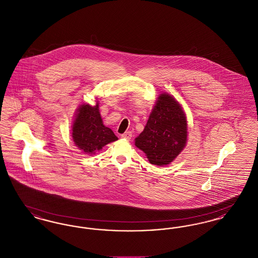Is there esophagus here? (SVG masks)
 <instances>
[{
	"mask_svg": "<svg viewBox=\"0 0 258 258\" xmlns=\"http://www.w3.org/2000/svg\"><path fill=\"white\" fill-rule=\"evenodd\" d=\"M122 137L124 138V139H127V140H130V139L133 137V134H132L131 132H125L124 134L122 135Z\"/></svg>",
	"mask_w": 258,
	"mask_h": 258,
	"instance_id": "1",
	"label": "esophagus"
}]
</instances>
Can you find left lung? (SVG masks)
<instances>
[{
	"label": "left lung",
	"mask_w": 258,
	"mask_h": 258,
	"mask_svg": "<svg viewBox=\"0 0 258 258\" xmlns=\"http://www.w3.org/2000/svg\"><path fill=\"white\" fill-rule=\"evenodd\" d=\"M186 133L181 105L168 94H161L144 131L135 138V146L146 154L150 163L166 165L184 149Z\"/></svg>",
	"instance_id": "8db88e82"
}]
</instances>
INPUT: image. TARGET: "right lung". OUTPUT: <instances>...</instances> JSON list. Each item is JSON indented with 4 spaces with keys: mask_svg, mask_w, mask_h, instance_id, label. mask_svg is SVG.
<instances>
[{
    "mask_svg": "<svg viewBox=\"0 0 258 258\" xmlns=\"http://www.w3.org/2000/svg\"><path fill=\"white\" fill-rule=\"evenodd\" d=\"M73 138L75 145L85 154H93L118 139L110 128L102 123L98 103L96 106L83 104L79 107L73 125Z\"/></svg>",
    "mask_w": 258,
    "mask_h": 258,
    "instance_id": "right-lung-1",
    "label": "right lung"
}]
</instances>
